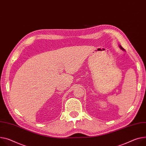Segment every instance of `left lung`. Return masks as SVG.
Wrapping results in <instances>:
<instances>
[{"label": "left lung", "instance_id": "obj_1", "mask_svg": "<svg viewBox=\"0 0 146 146\" xmlns=\"http://www.w3.org/2000/svg\"><path fill=\"white\" fill-rule=\"evenodd\" d=\"M119 48H121L122 50H123V51H125V49H124L122 48V46L121 45H119Z\"/></svg>", "mask_w": 146, "mask_h": 146}]
</instances>
